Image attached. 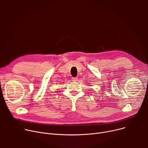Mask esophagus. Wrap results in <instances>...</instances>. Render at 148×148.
I'll list each match as a JSON object with an SVG mask.
<instances>
[{
    "mask_svg": "<svg viewBox=\"0 0 148 148\" xmlns=\"http://www.w3.org/2000/svg\"><path fill=\"white\" fill-rule=\"evenodd\" d=\"M71 79H72V81L73 82H76L78 80V78H77V77H73Z\"/></svg>",
    "mask_w": 148,
    "mask_h": 148,
    "instance_id": "1",
    "label": "esophagus"
}]
</instances>
